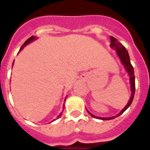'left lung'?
<instances>
[{
  "instance_id": "obj_1",
  "label": "left lung",
  "mask_w": 150,
  "mask_h": 150,
  "mask_svg": "<svg viewBox=\"0 0 150 150\" xmlns=\"http://www.w3.org/2000/svg\"><path fill=\"white\" fill-rule=\"evenodd\" d=\"M110 47L112 48L113 50H115V52L117 54V57H119V59L121 61V63L122 64V65L125 67L126 72L127 73L129 76V80H130V91H131V94H130V97L129 98V101L127 102V104L126 105L125 108L121 110V112H119L117 115H116L115 116H112V117H98V116H96V115H93V114L89 112L87 109V112L89 115L93 117L94 118L100 119V120H103V121H106V120H112V119L115 118V117H118L121 114H123L124 112L126 111L127 108L130 107V105H131L133 102V99H134V94H135V76H134V67L131 65V63H130V56H129L128 52L127 50L125 48V46L123 45L121 43L118 42V41L115 38H114L113 36H111V44H110Z\"/></svg>"
}]
</instances>
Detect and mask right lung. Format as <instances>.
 <instances>
[{
	"label": "right lung",
	"instance_id": "add662e5",
	"mask_svg": "<svg viewBox=\"0 0 150 150\" xmlns=\"http://www.w3.org/2000/svg\"><path fill=\"white\" fill-rule=\"evenodd\" d=\"M37 38H37V37H35V36H34V35H33V36H32V37H30V38H28L27 40H26V41H25V42H24V44L23 45H22V47H21V48H20V51H21V50H23V48H24V47H25V45H27L30 44V43H31V42H33V41L36 40ZM13 64H14V61H13ZM67 96H66V98H67ZM66 98H65V99H66ZM64 102H65V100H64ZM63 109H64V104L63 105ZM63 111H64V110H63ZM63 111H62V112H61V113L59 114V115H58V116H57V118H56V119H58V118H59V117H61V115H62ZM56 119H54L53 121H51V122H50V123L53 122L54 121H55Z\"/></svg>",
	"mask_w": 150,
	"mask_h": 150
}]
</instances>
